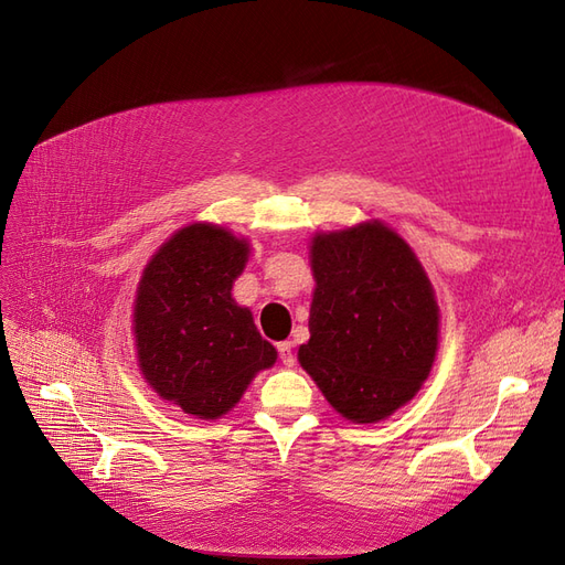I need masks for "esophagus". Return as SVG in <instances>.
Listing matches in <instances>:
<instances>
[{
  "label": "esophagus",
  "mask_w": 565,
  "mask_h": 565,
  "mask_svg": "<svg viewBox=\"0 0 565 565\" xmlns=\"http://www.w3.org/2000/svg\"><path fill=\"white\" fill-rule=\"evenodd\" d=\"M278 353H280V361H282L285 367H292L297 363L292 341H282V344H278Z\"/></svg>",
  "instance_id": "1"
}]
</instances>
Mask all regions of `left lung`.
<instances>
[{"instance_id":"left-lung-1","label":"left lung","mask_w":565,"mask_h":565,"mask_svg":"<svg viewBox=\"0 0 565 565\" xmlns=\"http://www.w3.org/2000/svg\"><path fill=\"white\" fill-rule=\"evenodd\" d=\"M311 339L299 363L358 424L413 401L438 351V303L415 252L382 221L311 243Z\"/></svg>"}]
</instances>
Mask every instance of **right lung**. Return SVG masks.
<instances>
[{
    "mask_svg": "<svg viewBox=\"0 0 565 565\" xmlns=\"http://www.w3.org/2000/svg\"><path fill=\"white\" fill-rule=\"evenodd\" d=\"M247 256L245 237L214 224L185 226L152 254L136 292L143 380L200 419L226 415L254 374L278 358L249 309L231 297Z\"/></svg>",
    "mask_w": 565,
    "mask_h": 565,
    "instance_id": "add662e5",
    "label": "right lung"
}]
</instances>
